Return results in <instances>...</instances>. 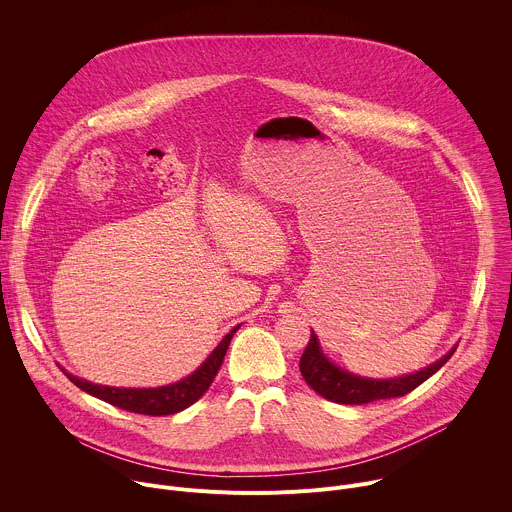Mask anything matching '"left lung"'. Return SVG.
<instances>
[{"instance_id":"left-lung-1","label":"left lung","mask_w":512,"mask_h":512,"mask_svg":"<svg viewBox=\"0 0 512 512\" xmlns=\"http://www.w3.org/2000/svg\"><path fill=\"white\" fill-rule=\"evenodd\" d=\"M454 352H456V348H452L444 358L429 364L427 369L405 375V377L367 379V377L352 375V373L336 367L334 362H330L324 356L318 336L312 330L310 342L300 358V373H302L304 381L324 399L342 403V405H362V403H371V401H379V399L403 397V395L411 393L423 381H427L433 373L440 371Z\"/></svg>"}]
</instances>
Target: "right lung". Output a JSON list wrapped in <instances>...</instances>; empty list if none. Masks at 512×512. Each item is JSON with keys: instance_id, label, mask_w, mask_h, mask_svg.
Returning a JSON list of instances; mask_svg holds the SVG:
<instances>
[{"instance_id": "1", "label": "right lung", "mask_w": 512, "mask_h": 512, "mask_svg": "<svg viewBox=\"0 0 512 512\" xmlns=\"http://www.w3.org/2000/svg\"><path fill=\"white\" fill-rule=\"evenodd\" d=\"M239 326H235L218 346L210 352V356L200 364V367L188 375L186 379L166 385V387H156V389H121V387H105V385H95L85 379H79L75 375H70L64 371V375L75 383L79 389L85 393L111 403L119 409L131 411V413H141V415H172L178 413L192 403H196L212 385L218 369L225 360V354L229 350V344L235 336Z\"/></svg>"}]
</instances>
